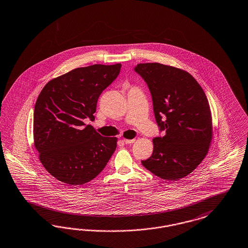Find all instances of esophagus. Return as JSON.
Returning a JSON list of instances; mask_svg holds the SVG:
<instances>
[{"mask_svg":"<svg viewBox=\"0 0 248 248\" xmlns=\"http://www.w3.org/2000/svg\"><path fill=\"white\" fill-rule=\"evenodd\" d=\"M124 142L125 144H132L135 142V139H124Z\"/></svg>","mask_w":248,"mask_h":248,"instance_id":"34e87169","label":"esophagus"}]
</instances>
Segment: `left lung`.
Wrapping results in <instances>:
<instances>
[{
  "label": "left lung",
  "mask_w": 248,
  "mask_h": 248,
  "mask_svg": "<svg viewBox=\"0 0 248 248\" xmlns=\"http://www.w3.org/2000/svg\"><path fill=\"white\" fill-rule=\"evenodd\" d=\"M135 72L149 87L159 132L153 153L142 165L159 178L188 175L208 153L212 122L207 96L189 73L159 62L139 63Z\"/></svg>",
  "instance_id": "8db88e82"
}]
</instances>
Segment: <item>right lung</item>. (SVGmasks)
Instances as JSON below:
<instances>
[{
	"instance_id": "right-lung-1",
	"label": "right lung",
	"mask_w": 248,
	"mask_h": 248,
	"mask_svg": "<svg viewBox=\"0 0 248 248\" xmlns=\"http://www.w3.org/2000/svg\"><path fill=\"white\" fill-rule=\"evenodd\" d=\"M121 63L76 68L50 80L34 109L33 134L40 160L70 186L95 178L116 149V138L102 137L84 120L94 119L100 94L119 76Z\"/></svg>"
}]
</instances>
